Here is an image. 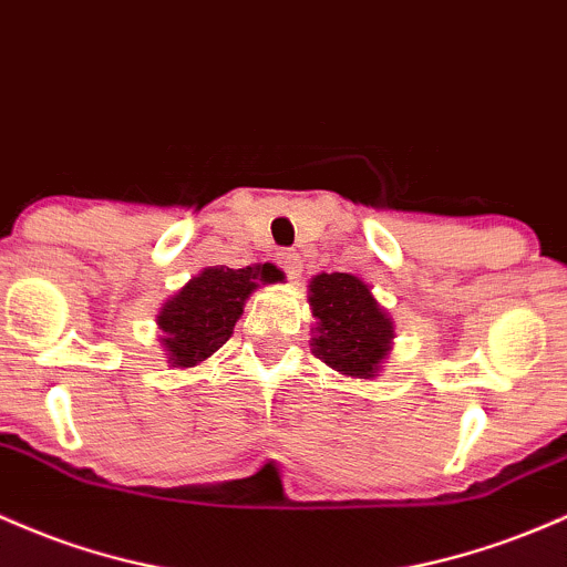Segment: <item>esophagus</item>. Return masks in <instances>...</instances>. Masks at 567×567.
<instances>
[{
	"label": "esophagus",
	"instance_id": "esophagus-1",
	"mask_svg": "<svg viewBox=\"0 0 567 567\" xmlns=\"http://www.w3.org/2000/svg\"><path fill=\"white\" fill-rule=\"evenodd\" d=\"M277 264H279V269L288 274L290 279H296L298 274H301V255H298L296 250H279L277 252Z\"/></svg>",
	"mask_w": 567,
	"mask_h": 567
}]
</instances>
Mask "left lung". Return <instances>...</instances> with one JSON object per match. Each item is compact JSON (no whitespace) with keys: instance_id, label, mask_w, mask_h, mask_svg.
Here are the masks:
<instances>
[{"instance_id":"8db88e82","label":"left lung","mask_w":567,"mask_h":567,"mask_svg":"<svg viewBox=\"0 0 567 567\" xmlns=\"http://www.w3.org/2000/svg\"><path fill=\"white\" fill-rule=\"evenodd\" d=\"M317 320L312 352L344 377L371 379L393 350V320L363 279L352 274H317L309 282Z\"/></svg>"}]
</instances>
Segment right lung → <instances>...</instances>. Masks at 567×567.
I'll list each match as a JSON object with an SVG mask.
<instances>
[{
  "mask_svg": "<svg viewBox=\"0 0 567 567\" xmlns=\"http://www.w3.org/2000/svg\"><path fill=\"white\" fill-rule=\"evenodd\" d=\"M277 279H282V271L271 264L245 269L209 266L196 274L158 312V328L164 331L161 344L174 369H193L220 350L231 339L252 290Z\"/></svg>",
  "mask_w": 567,
  "mask_h": 567,
  "instance_id": "add662e5",
  "label": "right lung"
}]
</instances>
